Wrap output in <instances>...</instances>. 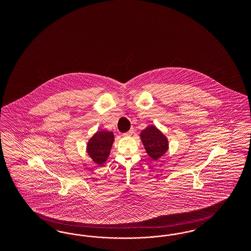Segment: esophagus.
I'll use <instances>...</instances> for the list:
<instances>
[{"mask_svg":"<svg viewBox=\"0 0 251 251\" xmlns=\"http://www.w3.org/2000/svg\"><path fill=\"white\" fill-rule=\"evenodd\" d=\"M132 133H133V129H129V131H127V132H125V133H123V136L124 137H129L132 135Z\"/></svg>","mask_w":251,"mask_h":251,"instance_id":"esophagus-1","label":"esophagus"}]
</instances>
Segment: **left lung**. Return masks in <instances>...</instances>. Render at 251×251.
Wrapping results in <instances>:
<instances>
[{"mask_svg":"<svg viewBox=\"0 0 251 251\" xmlns=\"http://www.w3.org/2000/svg\"><path fill=\"white\" fill-rule=\"evenodd\" d=\"M145 151L152 160H158L168 150L167 136L153 125H148L140 134Z\"/></svg>","mask_w":251,"mask_h":251,"instance_id":"left-lung-1","label":"left lung"}]
</instances>
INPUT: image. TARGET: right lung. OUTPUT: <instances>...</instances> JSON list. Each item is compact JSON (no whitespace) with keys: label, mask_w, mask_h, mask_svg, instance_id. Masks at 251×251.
I'll return each mask as SVG.
<instances>
[{"label":"right lung","mask_w":251,"mask_h":251,"mask_svg":"<svg viewBox=\"0 0 251 251\" xmlns=\"http://www.w3.org/2000/svg\"><path fill=\"white\" fill-rule=\"evenodd\" d=\"M114 142V134L107 130H99L88 140L86 152L99 166H102L109 156Z\"/></svg>","instance_id":"obj_1"}]
</instances>
